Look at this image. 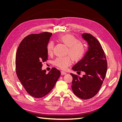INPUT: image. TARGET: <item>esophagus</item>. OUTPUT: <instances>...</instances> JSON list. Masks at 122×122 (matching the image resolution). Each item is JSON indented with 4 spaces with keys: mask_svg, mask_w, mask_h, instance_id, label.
<instances>
[{
    "mask_svg": "<svg viewBox=\"0 0 122 122\" xmlns=\"http://www.w3.org/2000/svg\"><path fill=\"white\" fill-rule=\"evenodd\" d=\"M67 74V73L64 72V71H61V75H65Z\"/></svg>",
    "mask_w": 122,
    "mask_h": 122,
    "instance_id": "obj_1",
    "label": "esophagus"
}]
</instances>
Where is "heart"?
<instances>
[{
	"label": "heart",
	"instance_id": "b5f03b06",
	"mask_svg": "<svg viewBox=\"0 0 122 122\" xmlns=\"http://www.w3.org/2000/svg\"><path fill=\"white\" fill-rule=\"evenodd\" d=\"M58 40L68 47L66 54L70 56L58 57L53 61V64L62 70H66L72 64V59L75 61H80L84 56L86 52V47L84 44L75 36L67 34L58 36ZM54 44L52 41H50L46 46L47 54H52Z\"/></svg>",
	"mask_w": 122,
	"mask_h": 122
}]
</instances>
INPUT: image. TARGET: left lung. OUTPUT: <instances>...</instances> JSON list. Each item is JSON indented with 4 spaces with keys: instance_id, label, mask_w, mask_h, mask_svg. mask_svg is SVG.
Segmentation results:
<instances>
[{
    "instance_id": "1",
    "label": "left lung",
    "mask_w": 122,
    "mask_h": 122,
    "mask_svg": "<svg viewBox=\"0 0 122 122\" xmlns=\"http://www.w3.org/2000/svg\"><path fill=\"white\" fill-rule=\"evenodd\" d=\"M83 38L88 44V50L81 60L72 67L77 73L83 71L82 77L71 73L73 77L72 89L81 99L94 97L100 89L106 74L107 63L104 51L98 40L90 34L83 33Z\"/></svg>"
}]
</instances>
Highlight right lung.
I'll use <instances>...</instances> for the list:
<instances>
[{
    "instance_id": "1",
    "label": "right lung",
    "mask_w": 122,
    "mask_h": 122,
    "mask_svg": "<svg viewBox=\"0 0 122 122\" xmlns=\"http://www.w3.org/2000/svg\"><path fill=\"white\" fill-rule=\"evenodd\" d=\"M52 35L49 32L29 35L22 40L17 51L18 78L26 91L36 98L48 94L61 75V72L55 68L47 74L46 70H42V62L48 60L46 46Z\"/></svg>"
}]
</instances>
